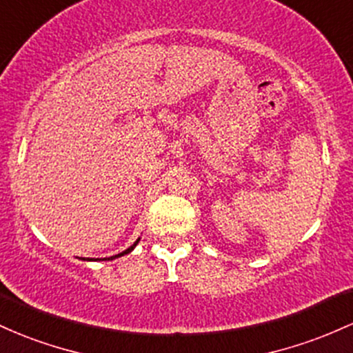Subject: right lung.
<instances>
[{
    "label": "right lung",
    "instance_id": "right-lung-1",
    "mask_svg": "<svg viewBox=\"0 0 353 353\" xmlns=\"http://www.w3.org/2000/svg\"><path fill=\"white\" fill-rule=\"evenodd\" d=\"M138 241H140V239H138L137 241H134V243L132 245V247H128V248H126V250L125 252H121V253H118V255H113V256H108V260H113V259H118V256H123V255H126V253H130V252H132L133 250V248L134 247H137V245H138ZM81 260H88V262H90V260H93V259H81ZM103 260H106V259H103Z\"/></svg>",
    "mask_w": 353,
    "mask_h": 353
}]
</instances>
